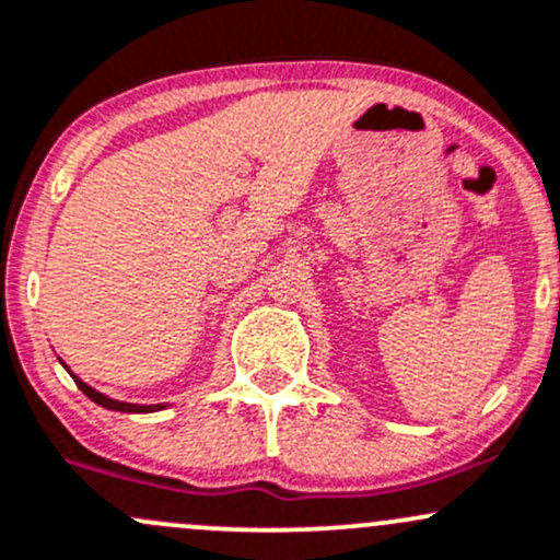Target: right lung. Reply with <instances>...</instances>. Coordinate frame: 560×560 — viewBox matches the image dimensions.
Masks as SVG:
<instances>
[{
  "label": "right lung",
  "mask_w": 560,
  "mask_h": 560,
  "mask_svg": "<svg viewBox=\"0 0 560 560\" xmlns=\"http://www.w3.org/2000/svg\"><path fill=\"white\" fill-rule=\"evenodd\" d=\"M71 377H73V383L79 385V390H82L88 398H92L97 407H106V409H114V411H130V415H149V411L164 409V404H125V401H116V398H108V396H103V393H97L95 388H90V385L82 383L77 374H71Z\"/></svg>",
  "instance_id": "add662e5"
}]
</instances>
